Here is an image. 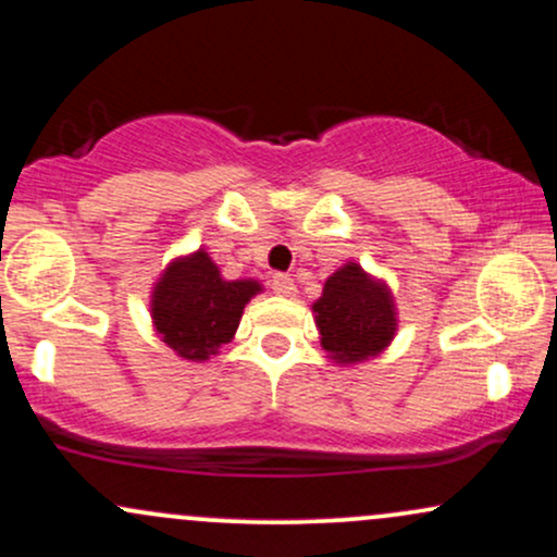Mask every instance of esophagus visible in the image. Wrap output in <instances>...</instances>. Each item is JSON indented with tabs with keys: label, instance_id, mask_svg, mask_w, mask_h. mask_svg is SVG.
Returning a JSON list of instances; mask_svg holds the SVG:
<instances>
[{
	"label": "esophagus",
	"instance_id": "obj_1",
	"mask_svg": "<svg viewBox=\"0 0 557 557\" xmlns=\"http://www.w3.org/2000/svg\"><path fill=\"white\" fill-rule=\"evenodd\" d=\"M272 290L283 298L296 296V283H293L290 274H274L272 277Z\"/></svg>",
	"mask_w": 557,
	"mask_h": 557
}]
</instances>
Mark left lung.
<instances>
[{"mask_svg": "<svg viewBox=\"0 0 557 557\" xmlns=\"http://www.w3.org/2000/svg\"><path fill=\"white\" fill-rule=\"evenodd\" d=\"M311 311L327 359L341 367L380 356L398 332L393 290L356 261H348L324 280L322 296Z\"/></svg>", "mask_w": 557, "mask_h": 557, "instance_id": "8db88e82", "label": "left lung"}]
</instances>
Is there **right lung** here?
Masks as SVG:
<instances>
[{"mask_svg": "<svg viewBox=\"0 0 557 557\" xmlns=\"http://www.w3.org/2000/svg\"><path fill=\"white\" fill-rule=\"evenodd\" d=\"M259 280H225L203 248L172 259L151 287V324L185 361H207L235 337Z\"/></svg>", "mask_w": 557, "mask_h": 557, "instance_id": "right-lung-1", "label": "right lung"}]
</instances>
